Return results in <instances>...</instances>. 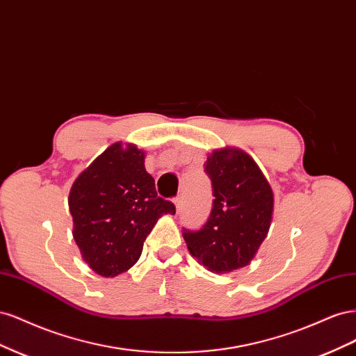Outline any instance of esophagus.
Returning <instances> with one entry per match:
<instances>
[{"label": "esophagus", "mask_w": 356, "mask_h": 356, "mask_svg": "<svg viewBox=\"0 0 356 356\" xmlns=\"http://www.w3.org/2000/svg\"><path fill=\"white\" fill-rule=\"evenodd\" d=\"M174 203H175L177 212H179V211H181V208H182V197H181V196H178V197L174 200Z\"/></svg>", "instance_id": "esophagus-1"}]
</instances>
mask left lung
<instances>
[{
  "mask_svg": "<svg viewBox=\"0 0 356 356\" xmlns=\"http://www.w3.org/2000/svg\"><path fill=\"white\" fill-rule=\"evenodd\" d=\"M213 203L208 222L182 236L190 254L213 273H229L252 261L270 229L273 191L255 160L236 147L213 149L204 163Z\"/></svg>",
  "mask_w": 356,
  "mask_h": 356,
  "instance_id": "left-lung-1",
  "label": "left lung"
}]
</instances>
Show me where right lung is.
<instances>
[{"label": "right lung", "instance_id": "1", "mask_svg": "<svg viewBox=\"0 0 356 356\" xmlns=\"http://www.w3.org/2000/svg\"><path fill=\"white\" fill-rule=\"evenodd\" d=\"M135 144L114 143L75 178L68 204L72 236L95 273L114 277L141 257L144 241L174 203L157 196Z\"/></svg>", "mask_w": 356, "mask_h": 356}]
</instances>
